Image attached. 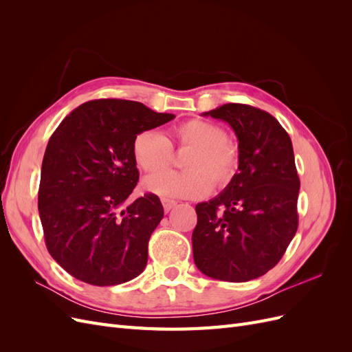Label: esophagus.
<instances>
[{"mask_svg": "<svg viewBox=\"0 0 352 352\" xmlns=\"http://www.w3.org/2000/svg\"><path fill=\"white\" fill-rule=\"evenodd\" d=\"M162 202H163V207H164V211H166V212H168L170 210L175 208L176 204H177L176 201H172V199H163Z\"/></svg>", "mask_w": 352, "mask_h": 352, "instance_id": "1", "label": "esophagus"}]
</instances>
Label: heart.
Here are the masks:
<instances>
[{
  "label": "heart",
  "instance_id": "b5f03b06",
  "mask_svg": "<svg viewBox=\"0 0 352 352\" xmlns=\"http://www.w3.org/2000/svg\"><path fill=\"white\" fill-rule=\"evenodd\" d=\"M173 138L180 146L192 148L184 163L186 172L157 173L168 166L172 157V145L164 135L144 131L133 140L132 154L138 167L146 173H157L144 179L148 192L164 199H195L208 195L212 182L223 188L235 177L239 164L238 148L226 140L219 126L189 120L175 127Z\"/></svg>",
  "mask_w": 352,
  "mask_h": 352
}]
</instances>
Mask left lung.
<instances>
[{"instance_id": "left-lung-1", "label": "left lung", "mask_w": 352, "mask_h": 352, "mask_svg": "<svg viewBox=\"0 0 352 352\" xmlns=\"http://www.w3.org/2000/svg\"><path fill=\"white\" fill-rule=\"evenodd\" d=\"M238 138V173L219 195L195 206L194 261L201 273L248 282L279 263L298 229L296 173L289 135L269 113L225 104L202 113Z\"/></svg>"}]
</instances>
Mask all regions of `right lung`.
<instances>
[{
    "label": "right lung",
    "mask_w": 352,
    "mask_h": 352,
    "mask_svg": "<svg viewBox=\"0 0 352 352\" xmlns=\"http://www.w3.org/2000/svg\"><path fill=\"white\" fill-rule=\"evenodd\" d=\"M173 119L142 102L95 100L50 138L38 210L48 252L73 278L111 286L144 272L164 210L154 194L127 202L140 179L132 145L136 135Z\"/></svg>",
    "instance_id": "add662e5"
}]
</instances>
